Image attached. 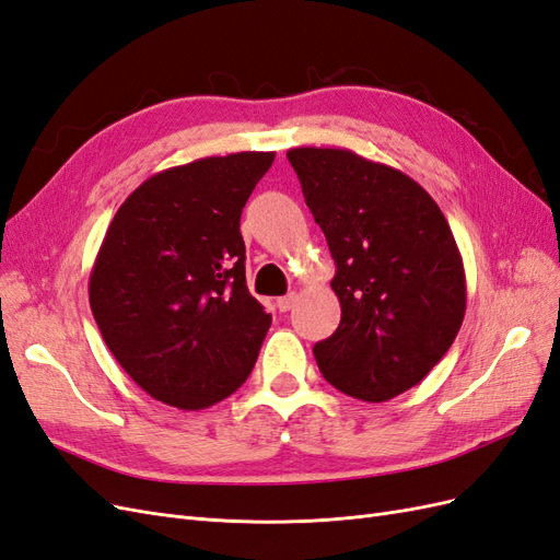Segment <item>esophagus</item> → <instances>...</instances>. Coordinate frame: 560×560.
Instances as JSON below:
<instances>
[{"mask_svg": "<svg viewBox=\"0 0 560 560\" xmlns=\"http://www.w3.org/2000/svg\"><path fill=\"white\" fill-rule=\"evenodd\" d=\"M299 301V296L292 292V294H287V296H280L278 299V308L282 311V313H287V311H292L294 308V303Z\"/></svg>", "mask_w": 560, "mask_h": 560, "instance_id": "obj_1", "label": "esophagus"}]
</instances>
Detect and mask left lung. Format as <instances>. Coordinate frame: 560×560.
Listing matches in <instances>:
<instances>
[{
  "label": "left lung",
  "mask_w": 560,
  "mask_h": 560,
  "mask_svg": "<svg viewBox=\"0 0 560 560\" xmlns=\"http://www.w3.org/2000/svg\"><path fill=\"white\" fill-rule=\"evenodd\" d=\"M336 264L341 325L313 352L327 383L387 401L425 378L460 331L467 284L444 212L422 186L350 149L287 151Z\"/></svg>",
  "instance_id": "1"
}]
</instances>
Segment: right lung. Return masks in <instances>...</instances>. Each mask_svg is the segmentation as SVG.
Here are the masks:
<instances>
[{
  "label": "right lung",
  "mask_w": 560,
  "mask_h": 560,
  "mask_svg": "<svg viewBox=\"0 0 560 560\" xmlns=\"http://www.w3.org/2000/svg\"><path fill=\"white\" fill-rule=\"evenodd\" d=\"M273 151L198 159L151 175L116 210L89 299L107 348L147 395L184 411L238 389L270 313L245 280L241 214Z\"/></svg>",
  "instance_id": "add662e5"
}]
</instances>
